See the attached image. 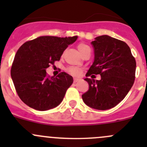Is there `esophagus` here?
<instances>
[{"label": "esophagus", "instance_id": "1", "mask_svg": "<svg viewBox=\"0 0 147 147\" xmlns=\"http://www.w3.org/2000/svg\"><path fill=\"white\" fill-rule=\"evenodd\" d=\"M79 78H74V82H78V80H79Z\"/></svg>", "mask_w": 147, "mask_h": 147}]
</instances>
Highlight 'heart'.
Listing matches in <instances>:
<instances>
[{
  "mask_svg": "<svg viewBox=\"0 0 147 147\" xmlns=\"http://www.w3.org/2000/svg\"><path fill=\"white\" fill-rule=\"evenodd\" d=\"M78 50L80 52L81 54L83 55L86 51H87L88 50H90V47L88 45H85V44L81 43L78 45ZM67 71L69 73L73 75H80L81 74V72H82V70L80 68L76 67H70L68 68Z\"/></svg>",
  "mask_w": 147,
  "mask_h": 147,
  "instance_id": "heart-1",
  "label": "heart"
}]
</instances>
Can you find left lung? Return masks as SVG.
I'll return each mask as SVG.
<instances>
[{
  "mask_svg": "<svg viewBox=\"0 0 147 147\" xmlns=\"http://www.w3.org/2000/svg\"><path fill=\"white\" fill-rule=\"evenodd\" d=\"M94 58L86 76L100 75V80L85 78L89 90L82 95L87 106L99 110L111 109L126 97L135 79L136 61L126 42L109 35L91 42Z\"/></svg>",
  "mask_w": 147,
  "mask_h": 147,
  "instance_id": "left-lung-1",
  "label": "left lung"
}]
</instances>
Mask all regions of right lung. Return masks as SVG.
Masks as SVG:
<instances>
[{
	"label": "right lung",
	"instance_id": "1",
	"mask_svg": "<svg viewBox=\"0 0 147 147\" xmlns=\"http://www.w3.org/2000/svg\"><path fill=\"white\" fill-rule=\"evenodd\" d=\"M77 39L78 36H40L18 49L10 75L19 97L26 105L45 111L61 103L73 78L65 72L50 78L46 69L60 60L64 50Z\"/></svg>",
	"mask_w": 147,
	"mask_h": 147
}]
</instances>
